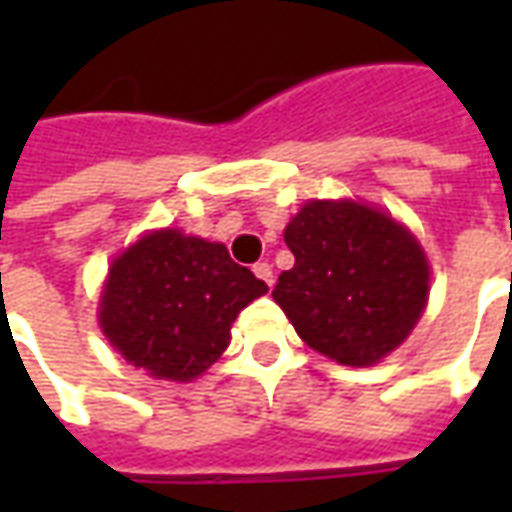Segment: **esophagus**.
Masks as SVG:
<instances>
[{
	"label": "esophagus",
	"mask_w": 512,
	"mask_h": 512,
	"mask_svg": "<svg viewBox=\"0 0 512 512\" xmlns=\"http://www.w3.org/2000/svg\"><path fill=\"white\" fill-rule=\"evenodd\" d=\"M252 271H255L257 279H263V282H266L268 288L274 285V268L268 266V263H255V266H252Z\"/></svg>",
	"instance_id": "esophagus-1"
}]
</instances>
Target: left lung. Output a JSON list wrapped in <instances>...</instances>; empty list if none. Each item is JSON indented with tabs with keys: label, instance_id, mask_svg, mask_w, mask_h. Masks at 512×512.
<instances>
[{
	"label": "left lung",
	"instance_id": "1",
	"mask_svg": "<svg viewBox=\"0 0 512 512\" xmlns=\"http://www.w3.org/2000/svg\"><path fill=\"white\" fill-rule=\"evenodd\" d=\"M285 244L296 263L271 296L318 354L370 367L417 326L428 257L392 216L362 202L310 200L285 227Z\"/></svg>",
	"mask_w": 512,
	"mask_h": 512
}]
</instances>
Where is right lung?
<instances>
[{"mask_svg":"<svg viewBox=\"0 0 512 512\" xmlns=\"http://www.w3.org/2000/svg\"><path fill=\"white\" fill-rule=\"evenodd\" d=\"M266 290L224 244L167 227L142 235L112 263L98 321L128 365L191 381L222 356L238 312Z\"/></svg>","mask_w":512,"mask_h":512,"instance_id":"right-lung-1","label":"right lung"}]
</instances>
